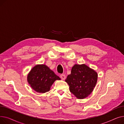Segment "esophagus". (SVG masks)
I'll use <instances>...</instances> for the list:
<instances>
[{
  "label": "esophagus",
  "instance_id": "esophagus-1",
  "mask_svg": "<svg viewBox=\"0 0 124 124\" xmlns=\"http://www.w3.org/2000/svg\"><path fill=\"white\" fill-rule=\"evenodd\" d=\"M60 78H61V79L64 80L66 78V75H65V74H61V75H60Z\"/></svg>",
  "mask_w": 124,
  "mask_h": 124
}]
</instances>
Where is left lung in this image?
Listing matches in <instances>:
<instances>
[{"label":"left lung","mask_w":124,"mask_h":124,"mask_svg":"<svg viewBox=\"0 0 124 124\" xmlns=\"http://www.w3.org/2000/svg\"><path fill=\"white\" fill-rule=\"evenodd\" d=\"M97 74L85 64H75L71 69L65 81L68 84L70 92L77 99L86 98L95 86Z\"/></svg>","instance_id":"obj_1"}]
</instances>
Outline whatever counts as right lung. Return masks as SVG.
<instances>
[{
    "label": "right lung",
    "mask_w": 124,
    "mask_h": 124,
    "mask_svg": "<svg viewBox=\"0 0 124 124\" xmlns=\"http://www.w3.org/2000/svg\"><path fill=\"white\" fill-rule=\"evenodd\" d=\"M27 79L31 88L40 93L49 92L54 81L60 80L59 77L45 65L35 66L31 70Z\"/></svg>",
    "instance_id": "1"
}]
</instances>
